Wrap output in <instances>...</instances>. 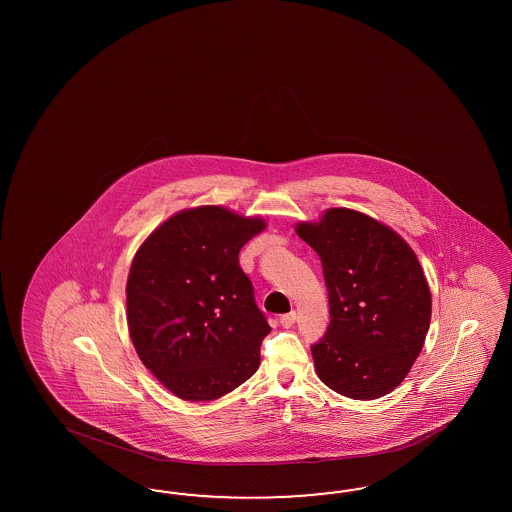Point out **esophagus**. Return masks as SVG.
Wrapping results in <instances>:
<instances>
[{"label": "esophagus", "mask_w": 512, "mask_h": 512, "mask_svg": "<svg viewBox=\"0 0 512 512\" xmlns=\"http://www.w3.org/2000/svg\"><path fill=\"white\" fill-rule=\"evenodd\" d=\"M279 323H281V326H285V328H289V326L295 325L296 311H289V313L281 315V317H279Z\"/></svg>", "instance_id": "obj_1"}]
</instances>
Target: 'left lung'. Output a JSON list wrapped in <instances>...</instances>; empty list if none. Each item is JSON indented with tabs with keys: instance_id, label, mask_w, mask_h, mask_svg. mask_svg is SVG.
Masks as SVG:
<instances>
[{
	"instance_id": "obj_1",
	"label": "left lung",
	"mask_w": 512,
	"mask_h": 512,
	"mask_svg": "<svg viewBox=\"0 0 512 512\" xmlns=\"http://www.w3.org/2000/svg\"><path fill=\"white\" fill-rule=\"evenodd\" d=\"M296 233L317 251L328 291L330 323L311 345L317 375L353 400L392 392L430 328L432 296L417 255L400 234L347 208Z\"/></svg>"
}]
</instances>
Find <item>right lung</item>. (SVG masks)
<instances>
[{
	"label": "right lung",
	"mask_w": 512,
	"mask_h": 512,
	"mask_svg": "<svg viewBox=\"0 0 512 512\" xmlns=\"http://www.w3.org/2000/svg\"><path fill=\"white\" fill-rule=\"evenodd\" d=\"M263 219L184 210L148 236L127 279V325L142 364L187 402L225 396L257 372L270 332L238 253Z\"/></svg>",
	"instance_id": "1"
}]
</instances>
